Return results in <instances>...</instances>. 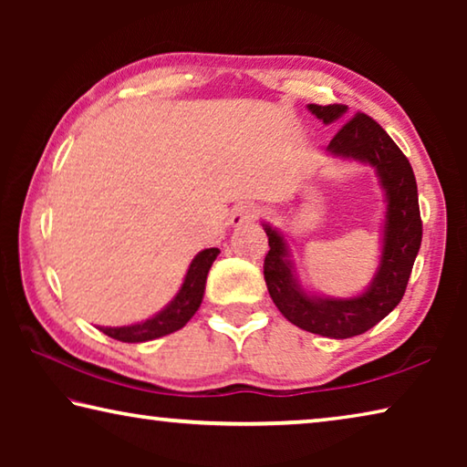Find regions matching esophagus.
<instances>
[{
    "label": "esophagus",
    "instance_id": "obj_1",
    "mask_svg": "<svg viewBox=\"0 0 467 467\" xmlns=\"http://www.w3.org/2000/svg\"><path fill=\"white\" fill-rule=\"evenodd\" d=\"M259 216V208L257 205H251V203H239L233 208V214H231V224L234 226H241L244 223H251V220H255Z\"/></svg>",
    "mask_w": 467,
    "mask_h": 467
}]
</instances>
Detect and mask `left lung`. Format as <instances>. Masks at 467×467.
Listing matches in <instances>:
<instances>
[{
	"label": "left lung",
	"mask_w": 467,
	"mask_h": 467,
	"mask_svg": "<svg viewBox=\"0 0 467 467\" xmlns=\"http://www.w3.org/2000/svg\"><path fill=\"white\" fill-rule=\"evenodd\" d=\"M309 110L323 123H334L342 119L348 107L309 105ZM327 152L370 164L385 192L383 251L373 282L352 298L306 295L296 280L286 239L265 223L270 251L264 262V278L274 305L290 323L311 334L344 339L365 334L400 305L420 249L422 220L410 161L373 117L357 113L348 119L329 141Z\"/></svg>",
	"instance_id": "left-lung-1"
}]
</instances>
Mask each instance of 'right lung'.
<instances>
[{
	"label": "right lung",
	"mask_w": 467,
	"mask_h": 467,
	"mask_svg": "<svg viewBox=\"0 0 467 467\" xmlns=\"http://www.w3.org/2000/svg\"><path fill=\"white\" fill-rule=\"evenodd\" d=\"M220 249H203L193 257L192 265L185 274V280L181 284L177 296L164 306L161 313H156L154 317H150L141 323H133V326L123 327H99L102 334L109 337L119 339V342L138 344L148 342V339H156L162 336H169L172 331H177L185 326V323L193 317L195 311L200 309L203 290H205V278L214 259L218 257Z\"/></svg>",
	"instance_id": "right-lung-1"
}]
</instances>
